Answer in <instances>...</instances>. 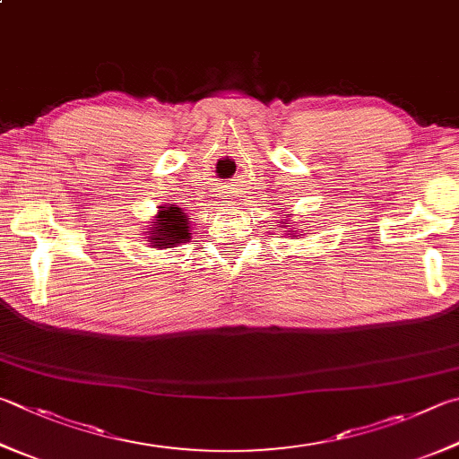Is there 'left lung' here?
<instances>
[{
  "instance_id": "obj_1",
  "label": "left lung",
  "mask_w": 459,
  "mask_h": 459,
  "mask_svg": "<svg viewBox=\"0 0 459 459\" xmlns=\"http://www.w3.org/2000/svg\"><path fill=\"white\" fill-rule=\"evenodd\" d=\"M285 224H289V222H285Z\"/></svg>"
}]
</instances>
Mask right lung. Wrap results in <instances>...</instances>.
Here are the masks:
<instances>
[{"mask_svg": "<svg viewBox=\"0 0 459 459\" xmlns=\"http://www.w3.org/2000/svg\"><path fill=\"white\" fill-rule=\"evenodd\" d=\"M158 222L150 229V243H154V247L158 248H169V247H177L182 240L190 238V224L188 219L185 216V212H180V208L170 206L164 208L158 212Z\"/></svg>", "mask_w": 459, "mask_h": 459, "instance_id": "add662e5", "label": "right lung"}]
</instances>
